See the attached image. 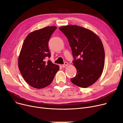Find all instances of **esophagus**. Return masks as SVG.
Returning <instances> with one entry per match:
<instances>
[{
    "mask_svg": "<svg viewBox=\"0 0 123 123\" xmlns=\"http://www.w3.org/2000/svg\"><path fill=\"white\" fill-rule=\"evenodd\" d=\"M67 65H68V63H67V62H65L64 64L62 65V67H63V68H64V67H65Z\"/></svg>",
    "mask_w": 123,
    "mask_h": 123,
    "instance_id": "34e87169",
    "label": "esophagus"
}]
</instances>
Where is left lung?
<instances>
[{
    "mask_svg": "<svg viewBox=\"0 0 123 123\" xmlns=\"http://www.w3.org/2000/svg\"><path fill=\"white\" fill-rule=\"evenodd\" d=\"M68 39L77 69L71 81L80 87L92 85L100 77L105 64V51L100 38L92 31L76 25L59 28ZM78 56L79 58L76 59Z\"/></svg>",
    "mask_w": 123,
    "mask_h": 123,
    "instance_id": "left-lung-1",
    "label": "left lung"
}]
</instances>
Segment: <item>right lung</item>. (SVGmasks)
Segmentation results:
<instances>
[{"label":"right lung","mask_w":123,"mask_h":123,"mask_svg":"<svg viewBox=\"0 0 123 123\" xmlns=\"http://www.w3.org/2000/svg\"><path fill=\"white\" fill-rule=\"evenodd\" d=\"M55 26H47L30 33L23 42L18 57V68L26 82L37 89L44 88L52 82L59 69L50 60L48 42L56 30Z\"/></svg>","instance_id":"1"}]
</instances>
